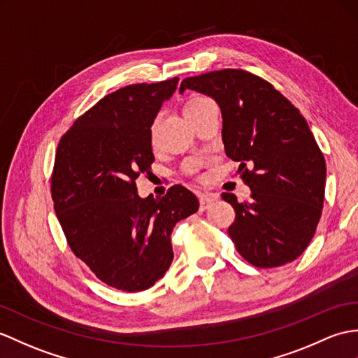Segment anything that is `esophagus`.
<instances>
[{
	"label": "esophagus",
	"mask_w": 358,
	"mask_h": 358,
	"mask_svg": "<svg viewBox=\"0 0 358 358\" xmlns=\"http://www.w3.org/2000/svg\"><path fill=\"white\" fill-rule=\"evenodd\" d=\"M215 196L210 195H199V210L204 212L206 209H209V206L215 201Z\"/></svg>",
	"instance_id": "1"
}]
</instances>
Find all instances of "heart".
Segmentation results:
<instances>
[{
    "mask_svg": "<svg viewBox=\"0 0 358 358\" xmlns=\"http://www.w3.org/2000/svg\"><path fill=\"white\" fill-rule=\"evenodd\" d=\"M206 101H209V99H206V97H194V99H190V101H187L186 105H185V114H187L190 110H194V108H196L199 103H203Z\"/></svg>",
    "mask_w": 358,
    "mask_h": 358,
    "instance_id": "1",
    "label": "heart"
}]
</instances>
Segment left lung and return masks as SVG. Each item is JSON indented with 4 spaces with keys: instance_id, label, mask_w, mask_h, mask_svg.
I'll list each match as a JSON object with an SVG mask.
<instances>
[{
    "instance_id": "8db88e82",
    "label": "left lung",
    "mask_w": 358,
    "mask_h": 358,
    "mask_svg": "<svg viewBox=\"0 0 358 358\" xmlns=\"http://www.w3.org/2000/svg\"><path fill=\"white\" fill-rule=\"evenodd\" d=\"M186 88L213 97L222 114V143L252 190L238 203L227 234L238 253L259 268L280 267L308 247L322 217L327 164L301 111L270 82L224 69L186 78Z\"/></svg>"
}]
</instances>
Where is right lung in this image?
<instances>
[{"label":"right lung","instance_id":"add662e5","mask_svg":"<svg viewBox=\"0 0 358 358\" xmlns=\"http://www.w3.org/2000/svg\"><path fill=\"white\" fill-rule=\"evenodd\" d=\"M178 78L106 94L61 137L52 172L56 217L71 252L106 285L136 293L164 276L176 224L198 210L181 185L140 198L136 180L151 172V127Z\"/></svg>","mask_w":358,"mask_h":358}]
</instances>
